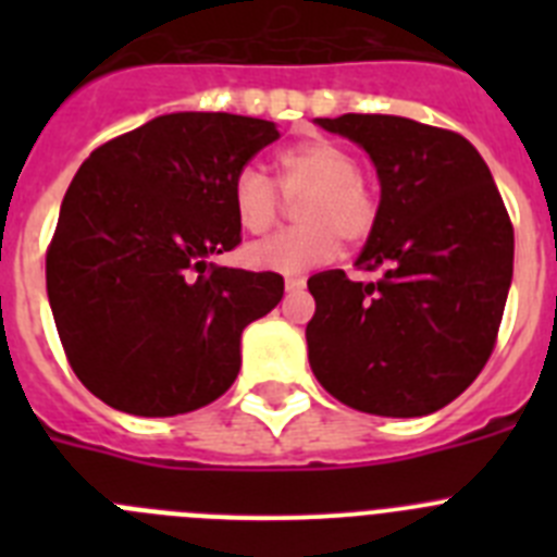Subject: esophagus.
I'll use <instances>...</instances> for the list:
<instances>
[{
  "label": "esophagus",
  "instance_id": "34e87169",
  "mask_svg": "<svg viewBox=\"0 0 557 557\" xmlns=\"http://www.w3.org/2000/svg\"><path fill=\"white\" fill-rule=\"evenodd\" d=\"M304 287H307V278H304V275H287V278H284V289H287V293H301Z\"/></svg>",
  "mask_w": 557,
  "mask_h": 557
}]
</instances>
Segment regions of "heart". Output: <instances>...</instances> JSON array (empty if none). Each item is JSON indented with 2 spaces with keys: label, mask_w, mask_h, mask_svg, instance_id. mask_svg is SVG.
<instances>
[{
  "label": "heart",
  "mask_w": 557,
  "mask_h": 557,
  "mask_svg": "<svg viewBox=\"0 0 557 557\" xmlns=\"http://www.w3.org/2000/svg\"><path fill=\"white\" fill-rule=\"evenodd\" d=\"M278 188L295 203V228L273 234L245 250V262L270 273H304L329 262L339 239H368L379 218V200L362 178L359 159L332 139H309L278 152ZM236 223L248 234H264L282 214V196L256 166H243L231 184Z\"/></svg>",
  "instance_id": "b5f03b06"
}]
</instances>
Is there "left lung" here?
<instances>
[{"label":"left lung","mask_w":557,"mask_h":557,"mask_svg":"<svg viewBox=\"0 0 557 557\" xmlns=\"http://www.w3.org/2000/svg\"><path fill=\"white\" fill-rule=\"evenodd\" d=\"M318 125L357 141L376 166L379 218L357 268L382 275L309 278V366L354 410L430 416L480 376L496 346L513 278L508 209L460 133L391 113Z\"/></svg>","instance_id":"8db88e82"}]
</instances>
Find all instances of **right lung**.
I'll return each mask as SVG.
<instances>
[{"label":"right lung","instance_id":"right-lung-1","mask_svg":"<svg viewBox=\"0 0 557 557\" xmlns=\"http://www.w3.org/2000/svg\"><path fill=\"white\" fill-rule=\"evenodd\" d=\"M273 122L184 111L97 147L61 203L47 295L69 366L108 407L166 418L211 405L239 337L282 301L278 273L209 262L239 245L234 175Z\"/></svg>","mask_w":557,"mask_h":557}]
</instances>
